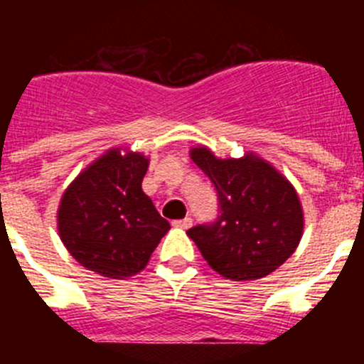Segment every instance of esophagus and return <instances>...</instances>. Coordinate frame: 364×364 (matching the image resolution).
<instances>
[{
    "mask_svg": "<svg viewBox=\"0 0 364 364\" xmlns=\"http://www.w3.org/2000/svg\"><path fill=\"white\" fill-rule=\"evenodd\" d=\"M176 228H182V230H188V228H191L193 224V218L191 217H186V218H178V220L173 222Z\"/></svg>",
    "mask_w": 364,
    "mask_h": 364,
    "instance_id": "obj_1",
    "label": "esophagus"
}]
</instances>
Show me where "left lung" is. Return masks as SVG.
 <instances>
[{
	"label": "left lung",
	"instance_id": "obj_1",
	"mask_svg": "<svg viewBox=\"0 0 364 364\" xmlns=\"http://www.w3.org/2000/svg\"><path fill=\"white\" fill-rule=\"evenodd\" d=\"M191 159L218 197V217L188 230L208 264L233 281L260 279L284 264L304 226L294 186L252 153L220 160L210 149L195 147Z\"/></svg>",
	"mask_w": 364,
	"mask_h": 364
}]
</instances>
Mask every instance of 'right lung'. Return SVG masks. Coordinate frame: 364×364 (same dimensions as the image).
I'll return each mask as SVG.
<instances>
[{"label": "right lung", "instance_id": "1", "mask_svg": "<svg viewBox=\"0 0 364 364\" xmlns=\"http://www.w3.org/2000/svg\"><path fill=\"white\" fill-rule=\"evenodd\" d=\"M149 160L112 149L80 173L63 193L58 231L70 255L109 279L131 277L146 268L169 230L142 191Z\"/></svg>", "mask_w": 364, "mask_h": 364}]
</instances>
